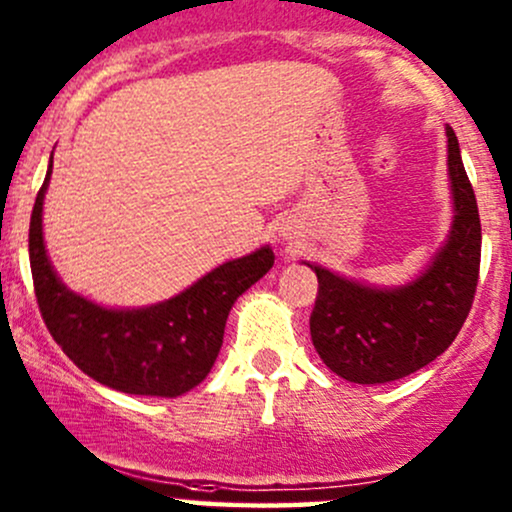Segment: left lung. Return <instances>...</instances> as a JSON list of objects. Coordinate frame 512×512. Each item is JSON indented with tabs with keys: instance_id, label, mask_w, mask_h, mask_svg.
<instances>
[{
	"instance_id": "1",
	"label": "left lung",
	"mask_w": 512,
	"mask_h": 512,
	"mask_svg": "<svg viewBox=\"0 0 512 512\" xmlns=\"http://www.w3.org/2000/svg\"><path fill=\"white\" fill-rule=\"evenodd\" d=\"M446 136L453 225L417 280L388 290L306 263L318 278L311 340L323 364L345 381L388 383L414 374L453 345L470 314L482 258V222L458 136L450 126Z\"/></svg>"
}]
</instances>
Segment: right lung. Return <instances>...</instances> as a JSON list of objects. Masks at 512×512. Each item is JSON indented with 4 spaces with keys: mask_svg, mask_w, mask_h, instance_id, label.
<instances>
[{
    "mask_svg": "<svg viewBox=\"0 0 512 512\" xmlns=\"http://www.w3.org/2000/svg\"><path fill=\"white\" fill-rule=\"evenodd\" d=\"M50 174L52 160L30 215L28 254L42 321L54 342L83 374L122 393L177 398L196 388L218 359L232 304L273 268L270 246L222 263L167 302L107 309L66 290L47 258L42 201Z\"/></svg>",
    "mask_w": 512,
    "mask_h": 512,
    "instance_id": "right-lung-1",
    "label": "right lung"
}]
</instances>
